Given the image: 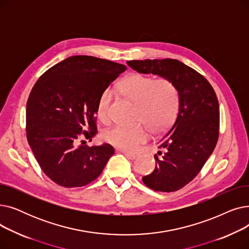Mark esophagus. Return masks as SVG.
<instances>
[{
	"label": "esophagus",
	"mask_w": 249,
	"mask_h": 249,
	"mask_svg": "<svg viewBox=\"0 0 249 249\" xmlns=\"http://www.w3.org/2000/svg\"><path fill=\"white\" fill-rule=\"evenodd\" d=\"M123 154L126 156L127 159L129 160H135L137 158V155L135 153H132V152H128V151H122Z\"/></svg>",
	"instance_id": "obj_1"
}]
</instances>
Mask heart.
Returning a JSON list of instances; mask_svg holds the SVG:
<instances>
[{
    "label": "heart",
    "mask_w": 249,
    "mask_h": 249,
    "mask_svg": "<svg viewBox=\"0 0 249 249\" xmlns=\"http://www.w3.org/2000/svg\"><path fill=\"white\" fill-rule=\"evenodd\" d=\"M120 93L135 104L132 126H114L104 133L109 144L125 151H135L149 137L160 135L171 128L178 118L180 106L179 91L174 82L166 77L155 78L142 73H131L119 86ZM111 91L106 89L97 102V116L103 122L109 121ZM148 127L146 128V127Z\"/></svg>",
    "instance_id": "obj_1"
}]
</instances>
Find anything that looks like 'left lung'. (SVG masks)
<instances>
[{
  "instance_id": "1",
  "label": "left lung",
  "mask_w": 249,
  "mask_h": 249,
  "mask_svg": "<svg viewBox=\"0 0 249 249\" xmlns=\"http://www.w3.org/2000/svg\"><path fill=\"white\" fill-rule=\"evenodd\" d=\"M127 63L140 73L168 78L179 91L177 120L158 143L161 150L154 155V171L142 178L151 190L176 192L197 177L217 144L220 111L216 93L201 73L179 60L145 59Z\"/></svg>"
}]
</instances>
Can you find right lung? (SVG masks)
<instances>
[{"label":"right lung","instance_id":"add662e5","mask_svg":"<svg viewBox=\"0 0 249 249\" xmlns=\"http://www.w3.org/2000/svg\"><path fill=\"white\" fill-rule=\"evenodd\" d=\"M124 64L74 55L47 70L34 85L26 109V135L42 172L64 188L95 180L114 154L110 144L88 146L97 132V102Z\"/></svg>","mask_w":249,"mask_h":249}]
</instances>
